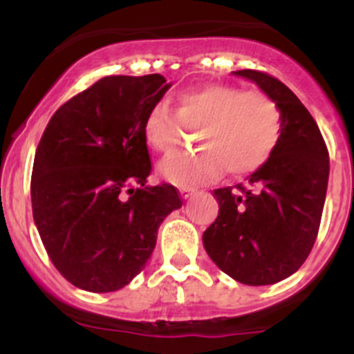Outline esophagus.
<instances>
[{"mask_svg":"<svg viewBox=\"0 0 354 354\" xmlns=\"http://www.w3.org/2000/svg\"><path fill=\"white\" fill-rule=\"evenodd\" d=\"M195 187H180V196L183 198H189L192 195H195Z\"/></svg>","mask_w":354,"mask_h":354,"instance_id":"1","label":"esophagus"}]
</instances>
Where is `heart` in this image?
I'll return each instance as SVG.
<instances>
[{
  "mask_svg": "<svg viewBox=\"0 0 354 354\" xmlns=\"http://www.w3.org/2000/svg\"><path fill=\"white\" fill-rule=\"evenodd\" d=\"M198 131L195 154L171 158L159 171L177 186H196L227 171L243 177L259 170L274 154L283 133V115L264 92H245L234 84H205L175 97V109L154 104L142 134L161 156L177 152L184 131Z\"/></svg>",
  "mask_w": 354,
  "mask_h": 354,
  "instance_id": "heart-1",
  "label": "heart"
}]
</instances>
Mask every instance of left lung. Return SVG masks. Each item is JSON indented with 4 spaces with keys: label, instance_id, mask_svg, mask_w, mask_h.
<instances>
[{
    "label": "left lung",
    "instance_id": "1",
    "mask_svg": "<svg viewBox=\"0 0 354 354\" xmlns=\"http://www.w3.org/2000/svg\"><path fill=\"white\" fill-rule=\"evenodd\" d=\"M282 109L283 133L274 154L246 184L220 187L214 223L204 232L209 257L246 286H270L306 261L321 225L330 156L317 124L286 84L261 71H236Z\"/></svg>",
    "mask_w": 354,
    "mask_h": 354
}]
</instances>
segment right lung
Returning <instances> with one entry per match:
<instances>
[{"mask_svg":"<svg viewBox=\"0 0 354 354\" xmlns=\"http://www.w3.org/2000/svg\"><path fill=\"white\" fill-rule=\"evenodd\" d=\"M170 83L161 74L106 76L56 109L37 147L33 220L46 252L72 286L122 289L145 268L158 228L183 205L152 171L142 124Z\"/></svg>","mask_w":354,"mask_h":354,"instance_id":"add662e5","label":"right lung"}]
</instances>
